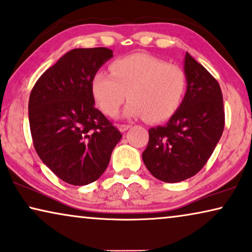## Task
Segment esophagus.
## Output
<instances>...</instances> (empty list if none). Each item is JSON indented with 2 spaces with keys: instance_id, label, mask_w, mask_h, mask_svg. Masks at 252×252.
<instances>
[{
  "instance_id": "1",
  "label": "esophagus",
  "mask_w": 252,
  "mask_h": 252,
  "mask_svg": "<svg viewBox=\"0 0 252 252\" xmlns=\"http://www.w3.org/2000/svg\"><path fill=\"white\" fill-rule=\"evenodd\" d=\"M129 127H131L130 125H120L119 126V130L121 131V132H126V131L129 129Z\"/></svg>"
}]
</instances>
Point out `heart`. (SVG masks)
Wrapping results in <instances>:
<instances>
[{
	"label": "heart",
	"instance_id": "obj_1",
	"mask_svg": "<svg viewBox=\"0 0 252 252\" xmlns=\"http://www.w3.org/2000/svg\"><path fill=\"white\" fill-rule=\"evenodd\" d=\"M109 70L95 73L91 83L95 102L107 115L115 114L127 97L126 118L163 122L175 114L185 95L184 70L158 57L133 54L116 59Z\"/></svg>",
	"mask_w": 252,
	"mask_h": 252
}]
</instances>
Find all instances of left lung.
Masks as SVG:
<instances>
[{"label":"left lung","instance_id":"left-lung-1","mask_svg":"<svg viewBox=\"0 0 252 252\" xmlns=\"http://www.w3.org/2000/svg\"><path fill=\"white\" fill-rule=\"evenodd\" d=\"M187 90L179 108L164 126L151 127L143 161L155 178L183 182L195 176L211 157L225 126L219 83L186 52Z\"/></svg>","mask_w":252,"mask_h":252}]
</instances>
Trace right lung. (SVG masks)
Wrapping results in <instances>:
<instances>
[{
	"mask_svg": "<svg viewBox=\"0 0 252 252\" xmlns=\"http://www.w3.org/2000/svg\"><path fill=\"white\" fill-rule=\"evenodd\" d=\"M113 57L107 48L73 49L36 81L28 118L35 151L67 184L88 185L107 168L122 134L94 107L91 83Z\"/></svg>",
	"mask_w": 252,
	"mask_h": 252,
	"instance_id": "right-lung-1",
	"label": "right lung"
}]
</instances>
